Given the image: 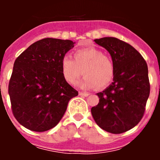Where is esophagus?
<instances>
[{"mask_svg":"<svg viewBox=\"0 0 160 160\" xmlns=\"http://www.w3.org/2000/svg\"><path fill=\"white\" fill-rule=\"evenodd\" d=\"M79 95H82V96H88L90 95V94L87 92H82V91H80L79 92Z\"/></svg>","mask_w":160,"mask_h":160,"instance_id":"obj_1","label":"esophagus"}]
</instances>
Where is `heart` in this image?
Here are the masks:
<instances>
[{"instance_id":"1","label":"heart","mask_w":160,"mask_h":160,"mask_svg":"<svg viewBox=\"0 0 160 160\" xmlns=\"http://www.w3.org/2000/svg\"><path fill=\"white\" fill-rule=\"evenodd\" d=\"M62 72L65 80L74 84L79 77L85 76L79 82L82 88L98 89L107 87L112 81L114 66L111 58L102 54L94 47L79 49L73 54V59L65 56L62 60Z\"/></svg>"}]
</instances>
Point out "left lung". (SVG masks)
<instances>
[{
	"label": "left lung",
	"mask_w": 160,
	"mask_h": 160,
	"mask_svg": "<svg viewBox=\"0 0 160 160\" xmlns=\"http://www.w3.org/2000/svg\"><path fill=\"white\" fill-rule=\"evenodd\" d=\"M111 54L114 66L113 82L98 93L99 102L91 108L96 123L107 132L121 134L142 118L150 94L146 61L135 48L115 38L94 40Z\"/></svg>",
	"instance_id": "left-lung-1"
}]
</instances>
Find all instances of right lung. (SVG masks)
Returning a JSON list of instances; mask_svg holds the SVG:
<instances>
[{
	"mask_svg": "<svg viewBox=\"0 0 160 160\" xmlns=\"http://www.w3.org/2000/svg\"><path fill=\"white\" fill-rule=\"evenodd\" d=\"M70 40L44 38L18 56L8 84L12 111L18 122L37 132L52 129L78 92L65 80L62 60L74 46Z\"/></svg>",
	"mask_w": 160,
	"mask_h": 160,
	"instance_id": "add662e5",
	"label": "right lung"
}]
</instances>
